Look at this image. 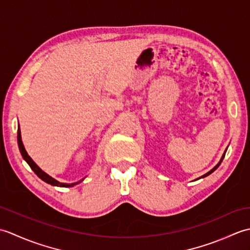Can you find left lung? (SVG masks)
<instances>
[{
    "mask_svg": "<svg viewBox=\"0 0 250 250\" xmlns=\"http://www.w3.org/2000/svg\"><path fill=\"white\" fill-rule=\"evenodd\" d=\"M225 155H226V152H225V153H224V156H222V158H221V160H220V162H219V163H218V164H217V166H216V167H214V168H213V169H210V171H209V172H208V173H206V174H205V175H203V176H202V177H205V176H207V175H209V174H211V173H213V172H214V171H215V169H216V168H217V167H219V166H220V163H221V162H222V160H224V158H225Z\"/></svg>",
    "mask_w": 250,
    "mask_h": 250,
    "instance_id": "left-lung-1",
    "label": "left lung"
}]
</instances>
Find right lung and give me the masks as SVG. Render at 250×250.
Here are the masks:
<instances>
[{"label": "right lung", "instance_id": "obj_1", "mask_svg": "<svg viewBox=\"0 0 250 250\" xmlns=\"http://www.w3.org/2000/svg\"><path fill=\"white\" fill-rule=\"evenodd\" d=\"M17 140H18V146H19V150L21 152V155H22V158L26 161V163L29 164L30 167L33 169L34 173L39 176L41 179H43L44 182H46L47 184H50L52 186H57V187H73V186H75L77 184H79L82 182V180H79L78 183H73V184H63V183H59L58 180L54 179L52 177H50L49 175H47L45 172L42 171V169L36 166V163L32 160L31 157L28 155V152L25 151L24 149V146L22 144V141H21V135H20V129L18 128V134H17Z\"/></svg>", "mask_w": 250, "mask_h": 250}]
</instances>
